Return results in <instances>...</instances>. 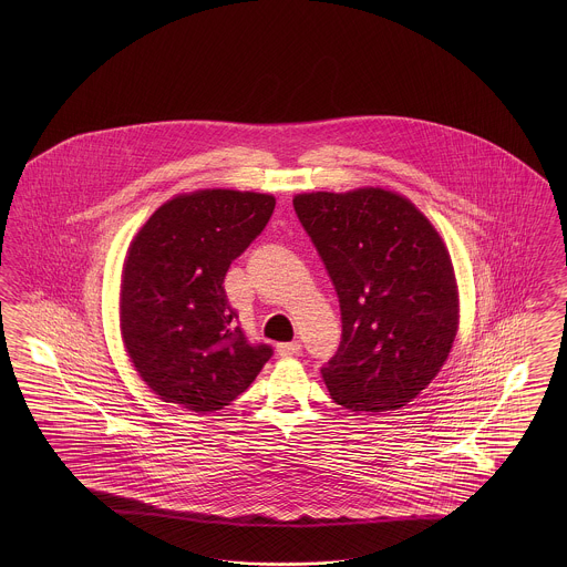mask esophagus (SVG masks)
<instances>
[{
	"label": "esophagus",
	"mask_w": 567,
	"mask_h": 567,
	"mask_svg": "<svg viewBox=\"0 0 567 567\" xmlns=\"http://www.w3.org/2000/svg\"><path fill=\"white\" fill-rule=\"evenodd\" d=\"M299 351H301V343H299V341L276 344V353H278L280 358H291V355H297Z\"/></svg>",
	"instance_id": "1"
}]
</instances>
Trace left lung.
Returning a JSON list of instances; mask_svg holds the SVG:
<instances>
[{
	"mask_svg": "<svg viewBox=\"0 0 567 567\" xmlns=\"http://www.w3.org/2000/svg\"><path fill=\"white\" fill-rule=\"evenodd\" d=\"M292 207L341 306V344L320 370L330 396L355 413L408 405L439 374L457 332L445 243L391 190L303 193Z\"/></svg>",
	"mask_w": 567,
	"mask_h": 567,
	"instance_id": "obj_1",
	"label": "left lung"
}]
</instances>
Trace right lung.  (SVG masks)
<instances>
[{
  "mask_svg": "<svg viewBox=\"0 0 567 567\" xmlns=\"http://www.w3.org/2000/svg\"><path fill=\"white\" fill-rule=\"evenodd\" d=\"M275 206V197L261 193L195 190L157 207L131 243L122 270V339L138 377L166 403L218 412L272 358L270 344L245 337L223 282Z\"/></svg>",
  "mask_w": 567,
  "mask_h": 567,
  "instance_id": "add662e5",
  "label": "right lung"
}]
</instances>
